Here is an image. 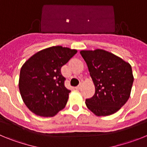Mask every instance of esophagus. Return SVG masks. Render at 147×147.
Listing matches in <instances>:
<instances>
[{"instance_id": "1", "label": "esophagus", "mask_w": 147, "mask_h": 147, "mask_svg": "<svg viewBox=\"0 0 147 147\" xmlns=\"http://www.w3.org/2000/svg\"><path fill=\"white\" fill-rule=\"evenodd\" d=\"M80 88H81V85H79L78 86L76 87V90H80Z\"/></svg>"}]
</instances>
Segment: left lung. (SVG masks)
Segmentation results:
<instances>
[{
  "label": "left lung",
  "mask_w": 147,
  "mask_h": 147,
  "mask_svg": "<svg viewBox=\"0 0 147 147\" xmlns=\"http://www.w3.org/2000/svg\"><path fill=\"white\" fill-rule=\"evenodd\" d=\"M94 83L95 94L86 106L97 116L115 113L129 99L134 77L128 62L102 49L80 51Z\"/></svg>",
  "instance_id": "obj_1"
}]
</instances>
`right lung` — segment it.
I'll use <instances>...</instances> for the list:
<instances>
[{
    "instance_id": "right-lung-1",
    "label": "right lung",
    "mask_w": 147,
    "mask_h": 147,
    "mask_svg": "<svg viewBox=\"0 0 147 147\" xmlns=\"http://www.w3.org/2000/svg\"><path fill=\"white\" fill-rule=\"evenodd\" d=\"M77 51L60 45L43 49L23 65L19 90L27 107L43 117H52L64 108L71 90L65 86L61 67Z\"/></svg>"
}]
</instances>
